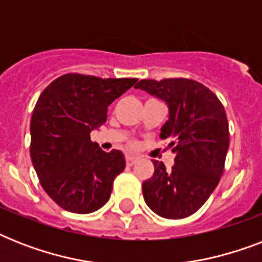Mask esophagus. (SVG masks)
<instances>
[{"mask_svg": "<svg viewBox=\"0 0 262 262\" xmlns=\"http://www.w3.org/2000/svg\"><path fill=\"white\" fill-rule=\"evenodd\" d=\"M136 162H137V156H133V155H127L126 156V164H127V166H133Z\"/></svg>", "mask_w": 262, "mask_h": 262, "instance_id": "34e87169", "label": "esophagus"}]
</instances>
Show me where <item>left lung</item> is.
Masks as SVG:
<instances>
[{
	"label": "left lung",
	"mask_w": 262,
	"mask_h": 262,
	"mask_svg": "<svg viewBox=\"0 0 262 262\" xmlns=\"http://www.w3.org/2000/svg\"><path fill=\"white\" fill-rule=\"evenodd\" d=\"M135 88L167 104L168 119L160 129V139L168 140L175 154L171 170L162 162H152L155 171L143 182L144 200L162 217H187L203 207L223 174L230 145L223 104L194 80H141Z\"/></svg>",
	"instance_id": "obj_1"
}]
</instances>
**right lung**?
I'll return each instance as SVG.
<instances>
[{"label":"right lung","mask_w":262,"mask_h":262,"mask_svg":"<svg viewBox=\"0 0 262 262\" xmlns=\"http://www.w3.org/2000/svg\"><path fill=\"white\" fill-rule=\"evenodd\" d=\"M136 81L68 73L39 96L31 117V160L45 191L65 211L91 213L110 199L125 156L102 151L90 135Z\"/></svg>","instance_id":"1"}]
</instances>
